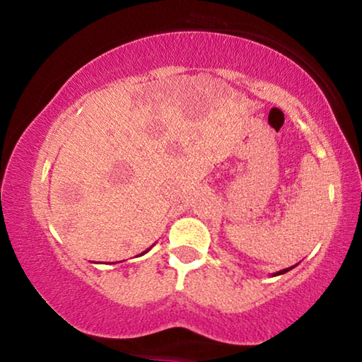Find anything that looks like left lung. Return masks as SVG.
Segmentation results:
<instances>
[{
	"mask_svg": "<svg viewBox=\"0 0 362 362\" xmlns=\"http://www.w3.org/2000/svg\"><path fill=\"white\" fill-rule=\"evenodd\" d=\"M292 268H296V265L293 267H291V268H284V269H281V272H276V273H273V276H279V274H284V273H287V272H291Z\"/></svg>",
	"mask_w": 362,
	"mask_h": 362,
	"instance_id": "1",
	"label": "left lung"
}]
</instances>
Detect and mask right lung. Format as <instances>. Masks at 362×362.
Segmentation results:
<instances>
[{
    "label": "right lung",
    "mask_w": 362,
    "mask_h": 362,
    "mask_svg": "<svg viewBox=\"0 0 362 362\" xmlns=\"http://www.w3.org/2000/svg\"><path fill=\"white\" fill-rule=\"evenodd\" d=\"M150 249H151V247H150ZM150 249H146V250H145V252H142V254H140V255H144V254H146V252H148V250H150Z\"/></svg>",
    "instance_id": "obj_1"
}]
</instances>
